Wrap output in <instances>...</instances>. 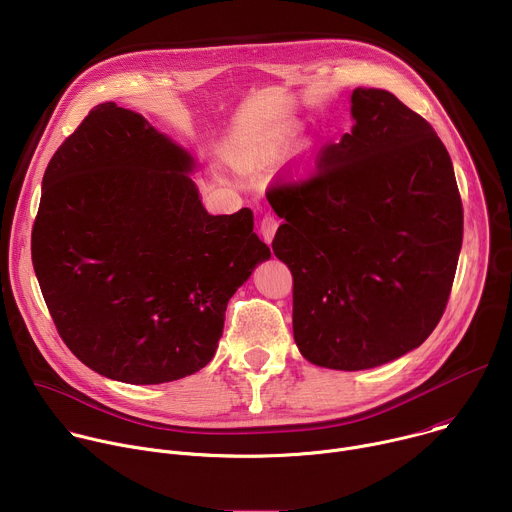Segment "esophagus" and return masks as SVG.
<instances>
[{
	"mask_svg": "<svg viewBox=\"0 0 512 512\" xmlns=\"http://www.w3.org/2000/svg\"><path fill=\"white\" fill-rule=\"evenodd\" d=\"M277 227H279V223H277V218H275L273 214H265V216L261 218V235H263V239H265L267 245H271Z\"/></svg>",
	"mask_w": 512,
	"mask_h": 512,
	"instance_id": "obj_1",
	"label": "esophagus"
}]
</instances>
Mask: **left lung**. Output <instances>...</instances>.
<instances>
[{"instance_id":"1","label":"left lung","mask_w":512,"mask_h":512,"mask_svg":"<svg viewBox=\"0 0 512 512\" xmlns=\"http://www.w3.org/2000/svg\"><path fill=\"white\" fill-rule=\"evenodd\" d=\"M352 131L318 172L267 192L283 218L273 253L294 275V340L334 371L381 367L440 322L464 212L442 139L383 89H354Z\"/></svg>"}]
</instances>
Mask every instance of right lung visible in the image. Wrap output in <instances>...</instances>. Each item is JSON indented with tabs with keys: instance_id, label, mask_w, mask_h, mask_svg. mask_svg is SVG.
Listing matches in <instances>:
<instances>
[{
	"instance_id": "1",
	"label": "right lung",
	"mask_w": 512,
	"mask_h": 512,
	"mask_svg": "<svg viewBox=\"0 0 512 512\" xmlns=\"http://www.w3.org/2000/svg\"><path fill=\"white\" fill-rule=\"evenodd\" d=\"M188 150L97 105L52 156L32 263L64 344L95 373L160 385L204 369L225 310L271 257L253 212L208 214Z\"/></svg>"
}]
</instances>
